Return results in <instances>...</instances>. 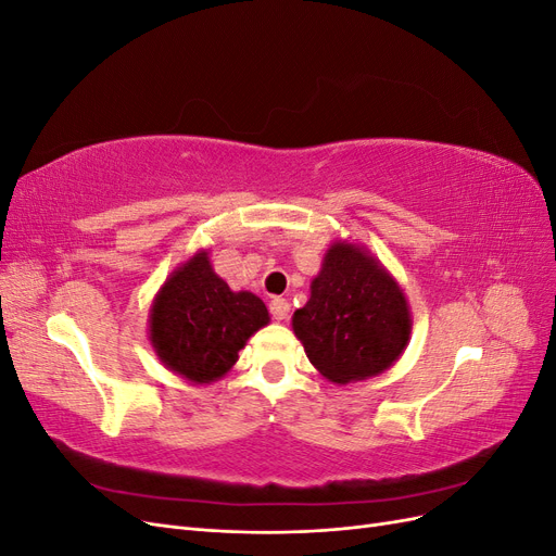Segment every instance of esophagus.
Listing matches in <instances>:
<instances>
[{"mask_svg": "<svg viewBox=\"0 0 556 556\" xmlns=\"http://www.w3.org/2000/svg\"><path fill=\"white\" fill-rule=\"evenodd\" d=\"M268 308H271V315H274V319H278V323H285V319L290 317V301L288 299L276 296Z\"/></svg>", "mask_w": 556, "mask_h": 556, "instance_id": "1", "label": "esophagus"}]
</instances>
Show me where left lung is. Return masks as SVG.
<instances>
[{"mask_svg": "<svg viewBox=\"0 0 556 556\" xmlns=\"http://www.w3.org/2000/svg\"><path fill=\"white\" fill-rule=\"evenodd\" d=\"M413 329L406 292L371 250L333 241L311 299L294 311L292 331L306 357L333 384L380 376L403 355Z\"/></svg>", "mask_w": 556, "mask_h": 556, "instance_id": "1", "label": "left lung"}]
</instances>
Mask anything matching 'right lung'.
<instances>
[{
	"instance_id": "obj_1",
	"label": "right lung",
	"mask_w": 556,
	"mask_h": 556,
	"mask_svg": "<svg viewBox=\"0 0 556 556\" xmlns=\"http://www.w3.org/2000/svg\"><path fill=\"white\" fill-rule=\"evenodd\" d=\"M268 319L264 301L248 290L233 292L201 248L157 290L148 315V341L172 374L192 384H211L231 371L250 336Z\"/></svg>"
}]
</instances>
